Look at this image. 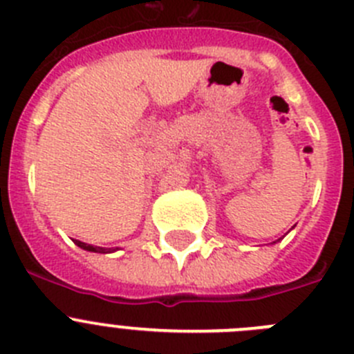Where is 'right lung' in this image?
Masks as SVG:
<instances>
[{
  "label": "right lung",
  "mask_w": 354,
  "mask_h": 354,
  "mask_svg": "<svg viewBox=\"0 0 354 354\" xmlns=\"http://www.w3.org/2000/svg\"><path fill=\"white\" fill-rule=\"evenodd\" d=\"M75 245L81 248H84V250H90V252H100V254H106V252H111V248L107 250V248H102V247H93V245H88V243H82V241L79 240H74Z\"/></svg>",
  "instance_id": "1"
}]
</instances>
